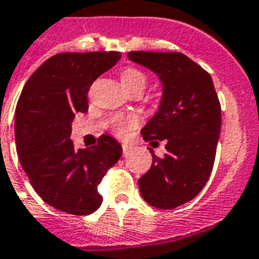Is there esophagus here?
I'll return each mask as SVG.
<instances>
[{
  "label": "esophagus",
  "instance_id": "34e87169",
  "mask_svg": "<svg viewBox=\"0 0 259 259\" xmlns=\"http://www.w3.org/2000/svg\"><path fill=\"white\" fill-rule=\"evenodd\" d=\"M131 150H132L131 146H128V144H123V155L124 157H127L128 154L131 152Z\"/></svg>",
  "mask_w": 259,
  "mask_h": 259
}]
</instances>
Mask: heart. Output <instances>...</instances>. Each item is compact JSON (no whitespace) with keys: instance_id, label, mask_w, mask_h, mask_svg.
Listing matches in <instances>:
<instances>
[{"instance_id":"1","label":"heart","mask_w":259,"mask_h":259,"mask_svg":"<svg viewBox=\"0 0 259 259\" xmlns=\"http://www.w3.org/2000/svg\"><path fill=\"white\" fill-rule=\"evenodd\" d=\"M121 83L127 89V92L132 90L134 88H138V86H146V75H144L140 70L138 69H125L121 73ZM138 123V119L134 117V116H127V117H119V119L115 120V128L116 131L121 134L128 128L134 127Z\"/></svg>"}]
</instances>
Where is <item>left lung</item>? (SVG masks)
I'll list each match as a JSON object with an SVG mask.
<instances>
[{"mask_svg": "<svg viewBox=\"0 0 259 259\" xmlns=\"http://www.w3.org/2000/svg\"><path fill=\"white\" fill-rule=\"evenodd\" d=\"M128 59L155 74L162 85L158 111L142 128L144 140H166L138 181L144 201L173 209L197 196L211 176L222 127V111L213 81L205 70L181 53L131 51ZM157 143V142H152Z\"/></svg>", "mask_w": 259, "mask_h": 259, "instance_id": "left-lung-1", "label": "left lung"}]
</instances>
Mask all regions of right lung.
Returning a JSON list of instances; mask_svg holds the SVG:
<instances>
[{
	"label": "right lung",
	"instance_id": "add662e5",
	"mask_svg": "<svg viewBox=\"0 0 259 259\" xmlns=\"http://www.w3.org/2000/svg\"><path fill=\"white\" fill-rule=\"evenodd\" d=\"M121 54L63 53L44 62L24 85L16 107L15 136L20 163L48 205L70 215H89L102 202L97 186L123 148L109 135L77 148L71 121L88 111V92Z\"/></svg>",
	"mask_w": 259,
	"mask_h": 259
}]
</instances>
